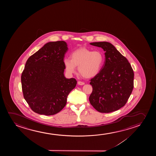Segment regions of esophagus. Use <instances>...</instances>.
I'll return each mask as SVG.
<instances>
[{
  "label": "esophagus",
  "mask_w": 156,
  "mask_h": 156,
  "mask_svg": "<svg viewBox=\"0 0 156 156\" xmlns=\"http://www.w3.org/2000/svg\"><path fill=\"white\" fill-rule=\"evenodd\" d=\"M78 84L79 85H83L85 84V83L82 82V81H78Z\"/></svg>",
  "instance_id": "1"
}]
</instances>
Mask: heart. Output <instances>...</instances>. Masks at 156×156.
I'll return each mask as SVG.
<instances>
[{
  "label": "heart",
  "mask_w": 156,
  "mask_h": 156,
  "mask_svg": "<svg viewBox=\"0 0 156 156\" xmlns=\"http://www.w3.org/2000/svg\"><path fill=\"white\" fill-rule=\"evenodd\" d=\"M70 58H65L63 63L68 73L71 75L78 67L79 73L84 78L96 76L100 72L104 63V56L98 51H92L85 47L80 48L71 54Z\"/></svg>",
  "instance_id": "1"
}]
</instances>
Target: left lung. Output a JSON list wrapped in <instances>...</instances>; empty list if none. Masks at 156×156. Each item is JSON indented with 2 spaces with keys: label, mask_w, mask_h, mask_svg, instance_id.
Segmentation results:
<instances>
[{
  "label": "left lung",
  "mask_w": 156,
  "mask_h": 156,
  "mask_svg": "<svg viewBox=\"0 0 156 156\" xmlns=\"http://www.w3.org/2000/svg\"><path fill=\"white\" fill-rule=\"evenodd\" d=\"M105 51V61L98 75L90 79L93 91L89 100L97 111L109 113L124 107L134 87V72L130 63L111 43H90Z\"/></svg>",
  "instance_id": "left-lung-1"
}]
</instances>
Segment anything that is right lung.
<instances>
[{
  "label": "right lung",
  "mask_w": 156,
  "mask_h": 156,
  "mask_svg": "<svg viewBox=\"0 0 156 156\" xmlns=\"http://www.w3.org/2000/svg\"><path fill=\"white\" fill-rule=\"evenodd\" d=\"M64 41L46 44L28 58L21 75L24 98L34 112L54 115L63 109L67 97L76 87L75 78L64 76Z\"/></svg>",
  "instance_id": "add662e5"
}]
</instances>
